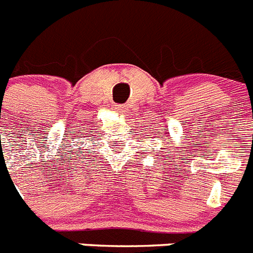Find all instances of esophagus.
Segmentation results:
<instances>
[{
  "label": "esophagus",
  "mask_w": 253,
  "mask_h": 253,
  "mask_svg": "<svg viewBox=\"0 0 253 253\" xmlns=\"http://www.w3.org/2000/svg\"><path fill=\"white\" fill-rule=\"evenodd\" d=\"M115 111H118L120 114H125L124 105H115Z\"/></svg>",
  "instance_id": "esophagus-1"
}]
</instances>
